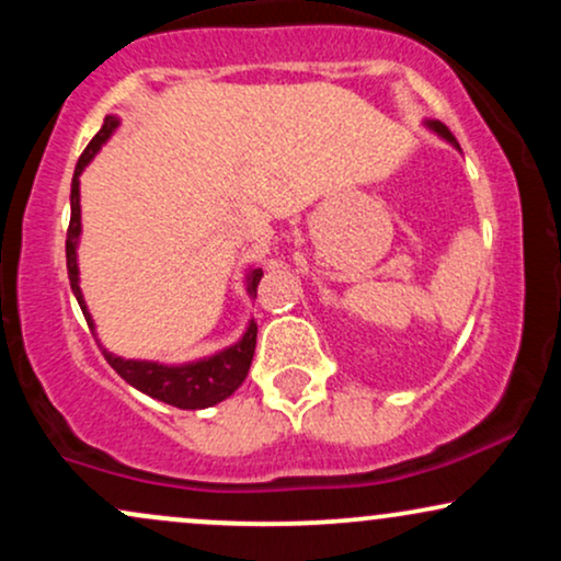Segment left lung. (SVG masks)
<instances>
[{
	"instance_id": "obj_1",
	"label": "left lung",
	"mask_w": 561,
	"mask_h": 561,
	"mask_svg": "<svg viewBox=\"0 0 561 561\" xmlns=\"http://www.w3.org/2000/svg\"><path fill=\"white\" fill-rule=\"evenodd\" d=\"M424 128H430V131H433V134H437V137H440V139H446L450 147H456V150H461V147H459V145H456L454 134H450V131H448V128L440 124V121H424Z\"/></svg>"
}]
</instances>
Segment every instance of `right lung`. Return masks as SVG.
Masks as SVG:
<instances>
[{
	"label": "right lung",
	"mask_w": 561,
	"mask_h": 561,
	"mask_svg": "<svg viewBox=\"0 0 561 561\" xmlns=\"http://www.w3.org/2000/svg\"><path fill=\"white\" fill-rule=\"evenodd\" d=\"M121 126L118 115H105V124H102L100 131L94 134V139L89 141L83 156L76 163L73 182H70V227H68V240H66V259H68V279L70 289H73L76 300H79L83 319H87L89 330L96 337V324L89 313L87 300H83L81 293V272H79V242H81V173L92 163L96 152L102 150L107 139L113 137L115 128ZM263 276V268L248 266L244 268V289H248L250 298H255V289H259V282ZM255 337H259V324L255 319L248 321L242 337L237 343H231L221 351L210 353V356L195 358V362L184 364H163V362H147V358H124L115 356V353L107 351L105 345L96 340L105 353L107 364L118 371L121 377L126 379L131 388H137L145 396L156 398V401H163L169 405H176V409H210V405L227 401V398L234 392L248 377L250 364H253L255 353Z\"/></svg>",
	"instance_id": "1"
}]
</instances>
